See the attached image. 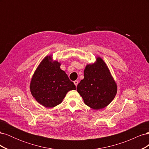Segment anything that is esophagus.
<instances>
[{
	"mask_svg": "<svg viewBox=\"0 0 149 149\" xmlns=\"http://www.w3.org/2000/svg\"><path fill=\"white\" fill-rule=\"evenodd\" d=\"M78 80H76V81H74V84H75V86H77V85H78Z\"/></svg>",
	"mask_w": 149,
	"mask_h": 149,
	"instance_id": "1",
	"label": "esophagus"
}]
</instances>
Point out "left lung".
Instances as JSON below:
<instances>
[{
	"label": "left lung",
	"mask_w": 149,
	"mask_h": 149,
	"mask_svg": "<svg viewBox=\"0 0 149 149\" xmlns=\"http://www.w3.org/2000/svg\"><path fill=\"white\" fill-rule=\"evenodd\" d=\"M77 91L86 105L101 109L109 105L117 93V84L105 62L100 57L84 70V79L77 86Z\"/></svg>",
	"instance_id": "left-lung-1"
}]
</instances>
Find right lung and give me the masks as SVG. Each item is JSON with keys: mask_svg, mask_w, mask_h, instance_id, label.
<instances>
[{"mask_svg": "<svg viewBox=\"0 0 149 149\" xmlns=\"http://www.w3.org/2000/svg\"><path fill=\"white\" fill-rule=\"evenodd\" d=\"M51 55L41 61L31 78L30 89L31 95L40 104L53 107L63 101L66 93L76 89V86L70 80L61 63L53 61Z\"/></svg>", "mask_w": 149, "mask_h": 149, "instance_id": "obj_1", "label": "right lung"}]
</instances>
